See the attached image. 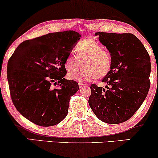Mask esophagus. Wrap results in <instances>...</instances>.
I'll list each match as a JSON object with an SVG mask.
<instances>
[{
	"mask_svg": "<svg viewBox=\"0 0 158 158\" xmlns=\"http://www.w3.org/2000/svg\"><path fill=\"white\" fill-rule=\"evenodd\" d=\"M83 87H86V85L83 84V83H80V82H79V88H83Z\"/></svg>",
	"mask_w": 158,
	"mask_h": 158,
	"instance_id": "obj_1",
	"label": "esophagus"
}]
</instances>
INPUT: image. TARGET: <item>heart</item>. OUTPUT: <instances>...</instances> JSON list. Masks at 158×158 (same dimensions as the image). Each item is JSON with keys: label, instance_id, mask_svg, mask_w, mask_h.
<instances>
[{"label": "heart", "instance_id": "b5f03b06", "mask_svg": "<svg viewBox=\"0 0 158 158\" xmlns=\"http://www.w3.org/2000/svg\"><path fill=\"white\" fill-rule=\"evenodd\" d=\"M77 56L69 55L64 62L67 71H75L81 65L82 68L77 72L71 73L68 77L79 82L90 81L98 78H103L110 72L113 63L111 53L103 50L102 46L91 39L79 41L75 48Z\"/></svg>", "mask_w": 158, "mask_h": 158}]
</instances>
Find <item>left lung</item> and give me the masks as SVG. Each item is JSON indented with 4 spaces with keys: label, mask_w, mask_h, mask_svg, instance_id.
I'll return each instance as SVG.
<instances>
[{
    "label": "left lung",
    "mask_w": 158,
    "mask_h": 158,
    "mask_svg": "<svg viewBox=\"0 0 158 158\" xmlns=\"http://www.w3.org/2000/svg\"><path fill=\"white\" fill-rule=\"evenodd\" d=\"M111 53L113 63L103 78L106 89L90 85L88 103L97 118L109 124L130 119L143 104L150 88L151 61L147 50L131 33L96 32Z\"/></svg>",
    "instance_id": "obj_1"
}]
</instances>
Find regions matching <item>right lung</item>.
Instances as JSON below:
<instances>
[{
    "label": "right lung",
    "mask_w": 158,
    "mask_h": 158,
    "mask_svg": "<svg viewBox=\"0 0 158 158\" xmlns=\"http://www.w3.org/2000/svg\"><path fill=\"white\" fill-rule=\"evenodd\" d=\"M81 35L73 30L48 33L19 45L7 64L12 101L21 115L40 126L66 117L78 82L65 79L64 62ZM56 85L57 88H54Z\"/></svg>",
    "instance_id": "1"
}]
</instances>
